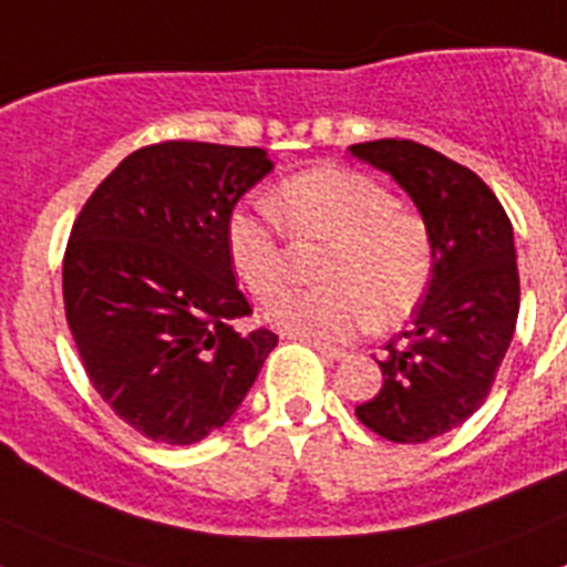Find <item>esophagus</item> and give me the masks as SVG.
I'll return each instance as SVG.
<instances>
[{"mask_svg":"<svg viewBox=\"0 0 567 567\" xmlns=\"http://www.w3.org/2000/svg\"><path fill=\"white\" fill-rule=\"evenodd\" d=\"M284 338H289V340H300V343H307V346H312L315 352H320L323 354V358H329V360H340L343 358V349H334V346H329V343H323V340H318V338H309V334H295V332H284Z\"/></svg>","mask_w":567,"mask_h":567,"instance_id":"esophagus-1","label":"esophagus"}]
</instances>
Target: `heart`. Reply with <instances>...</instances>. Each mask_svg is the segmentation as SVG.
<instances>
[{
  "label": "heart",
  "instance_id": "b5f03b06",
  "mask_svg": "<svg viewBox=\"0 0 567 567\" xmlns=\"http://www.w3.org/2000/svg\"><path fill=\"white\" fill-rule=\"evenodd\" d=\"M269 213L238 207L229 213L227 255L252 295L272 298L287 280L284 229L327 235L332 249L320 264L323 287L275 298L267 318L284 332L318 340H349L365 329L392 327L412 312L432 284L434 247L429 227L398 207L383 184L354 169L318 167L280 182Z\"/></svg>",
  "mask_w": 567,
  "mask_h": 567
}]
</instances>
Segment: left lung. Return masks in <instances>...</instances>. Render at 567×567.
Segmentation results:
<instances>
[{"label":"left lung","mask_w":567,"mask_h":567,"mask_svg":"<svg viewBox=\"0 0 567 567\" xmlns=\"http://www.w3.org/2000/svg\"><path fill=\"white\" fill-rule=\"evenodd\" d=\"M349 153L405 189L434 247L412 329L383 346V389L354 414L392 443H425L477 412L508 352L519 315L514 229L483 178L437 150L380 138Z\"/></svg>","instance_id":"obj_1"}]
</instances>
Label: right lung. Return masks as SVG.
I'll use <instances>...</instances> for the list:
<instances>
[{
  "label": "right lung",
  "instance_id": "add662e5",
  "mask_svg": "<svg viewBox=\"0 0 567 567\" xmlns=\"http://www.w3.org/2000/svg\"><path fill=\"white\" fill-rule=\"evenodd\" d=\"M272 167L260 147L153 144L73 224L62 289L84 372L155 443H198L229 423L278 346L269 329H235L252 309L224 240L235 204Z\"/></svg>",
  "mask_w": 567,
  "mask_h": 567
}]
</instances>
